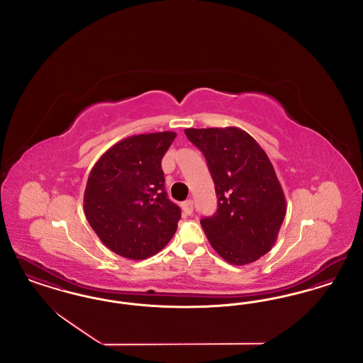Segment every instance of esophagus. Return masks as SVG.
I'll list each match as a JSON object with an SVG mask.
<instances>
[{
  "label": "esophagus",
  "mask_w": 363,
  "mask_h": 363,
  "mask_svg": "<svg viewBox=\"0 0 363 363\" xmlns=\"http://www.w3.org/2000/svg\"><path fill=\"white\" fill-rule=\"evenodd\" d=\"M182 211L185 215H191L193 213V201L191 200H186L182 203Z\"/></svg>",
  "instance_id": "1"
}]
</instances>
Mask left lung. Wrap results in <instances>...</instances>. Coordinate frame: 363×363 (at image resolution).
<instances>
[{"label": "left lung", "instance_id": "obj_1", "mask_svg": "<svg viewBox=\"0 0 363 363\" xmlns=\"http://www.w3.org/2000/svg\"><path fill=\"white\" fill-rule=\"evenodd\" d=\"M204 154L218 196V209L201 225L215 252L233 265L250 264L277 242L286 199L265 151L235 126L185 129Z\"/></svg>", "mask_w": 363, "mask_h": 363}]
</instances>
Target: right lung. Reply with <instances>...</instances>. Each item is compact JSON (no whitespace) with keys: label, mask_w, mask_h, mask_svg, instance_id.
Returning <instances> with one entry per match:
<instances>
[{"label":"right lung","mask_w":363,"mask_h":363,"mask_svg":"<svg viewBox=\"0 0 363 363\" xmlns=\"http://www.w3.org/2000/svg\"><path fill=\"white\" fill-rule=\"evenodd\" d=\"M177 133L123 138L94 164L84 191L86 220L104 245L129 259L160 252L173 238L181 208L164 190L162 157Z\"/></svg>","instance_id":"obj_1"}]
</instances>
